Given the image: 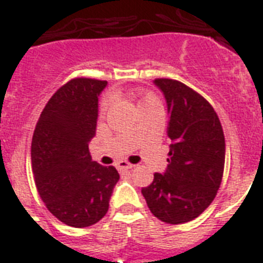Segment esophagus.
Instances as JSON below:
<instances>
[{
    "instance_id": "1",
    "label": "esophagus",
    "mask_w": 263,
    "mask_h": 263,
    "mask_svg": "<svg viewBox=\"0 0 263 263\" xmlns=\"http://www.w3.org/2000/svg\"><path fill=\"white\" fill-rule=\"evenodd\" d=\"M117 168H119V170H128V168H132L134 167V165H131V163H129V162H127V161H119L117 162Z\"/></svg>"
}]
</instances>
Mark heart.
<instances>
[{
  "instance_id": "heart-1",
  "label": "heart",
  "mask_w": 263,
  "mask_h": 263,
  "mask_svg": "<svg viewBox=\"0 0 263 263\" xmlns=\"http://www.w3.org/2000/svg\"><path fill=\"white\" fill-rule=\"evenodd\" d=\"M113 101V97L110 95H106L105 97L102 98L101 100V104H100V110H101L102 113L106 112V110L109 109L110 104H112ZM157 97L154 95H151V93H148V95H146L144 97L140 100V102H139V108H142V106H146L148 105V104H153V102H157Z\"/></svg>"
}]
</instances>
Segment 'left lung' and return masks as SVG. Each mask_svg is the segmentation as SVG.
I'll return each instance as SVG.
<instances>
[{
	"instance_id": "8db88e82",
	"label": "left lung",
	"mask_w": 263,
	"mask_h": 263,
	"mask_svg": "<svg viewBox=\"0 0 263 263\" xmlns=\"http://www.w3.org/2000/svg\"><path fill=\"white\" fill-rule=\"evenodd\" d=\"M167 102L170 139L168 165L142 194L151 213L168 224L200 216L220 187L226 142L212 105L185 83L168 78L154 81Z\"/></svg>"
}]
</instances>
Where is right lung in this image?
I'll return each mask as SVG.
<instances>
[{"label": "right lung", "mask_w": 263, "mask_h": 263, "mask_svg": "<svg viewBox=\"0 0 263 263\" xmlns=\"http://www.w3.org/2000/svg\"><path fill=\"white\" fill-rule=\"evenodd\" d=\"M106 81L74 78L44 106L32 138V172L40 198L58 220L70 227L96 224L109 208L120 176L113 166L91 161L98 96Z\"/></svg>", "instance_id": "1"}]
</instances>
